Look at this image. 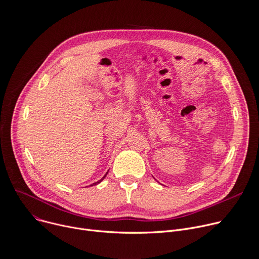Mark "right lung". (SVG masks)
<instances>
[{
  "instance_id": "1",
  "label": "right lung",
  "mask_w": 259,
  "mask_h": 259,
  "mask_svg": "<svg viewBox=\"0 0 259 259\" xmlns=\"http://www.w3.org/2000/svg\"><path fill=\"white\" fill-rule=\"evenodd\" d=\"M107 172H108V171H107ZM107 172H106V175H107ZM106 175H105V176H104V177H103L101 180H99V181H98V182H96V183H94L93 185H97V184H99V183H100V182H101V181H102V180H103V179L106 177ZM93 185H91V186H93Z\"/></svg>"
}]
</instances>
